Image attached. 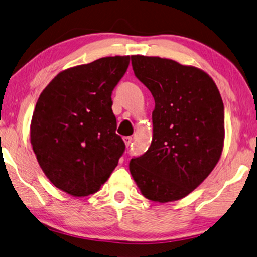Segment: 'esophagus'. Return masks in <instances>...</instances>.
I'll list each match as a JSON object with an SVG mask.
<instances>
[{
    "instance_id": "34e87169",
    "label": "esophagus",
    "mask_w": 257,
    "mask_h": 257,
    "mask_svg": "<svg viewBox=\"0 0 257 257\" xmlns=\"http://www.w3.org/2000/svg\"><path fill=\"white\" fill-rule=\"evenodd\" d=\"M123 141H124V144H125V146H128L130 145V143H132V137H123Z\"/></svg>"
}]
</instances>
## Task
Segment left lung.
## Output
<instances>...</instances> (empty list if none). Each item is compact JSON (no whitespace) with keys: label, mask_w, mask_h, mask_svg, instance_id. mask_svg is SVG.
<instances>
[{"label":"left lung","mask_w":257,"mask_h":257,"mask_svg":"<svg viewBox=\"0 0 257 257\" xmlns=\"http://www.w3.org/2000/svg\"><path fill=\"white\" fill-rule=\"evenodd\" d=\"M134 73L152 93L153 137L129 170L142 194L157 202L186 197L208 177L224 145V105L206 72L173 59L132 56Z\"/></svg>","instance_id":"left-lung-1"}]
</instances>
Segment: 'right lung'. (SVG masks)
I'll use <instances>...</instances> for the list:
<instances>
[{
	"label": "right lung",
	"instance_id": "add662e5",
	"mask_svg": "<svg viewBox=\"0 0 257 257\" xmlns=\"http://www.w3.org/2000/svg\"><path fill=\"white\" fill-rule=\"evenodd\" d=\"M129 62V56L104 57L67 68L36 101L31 122L36 159L49 181L73 197L99 191L124 152L111 96Z\"/></svg>",
	"mask_w": 257,
	"mask_h": 257
}]
</instances>
